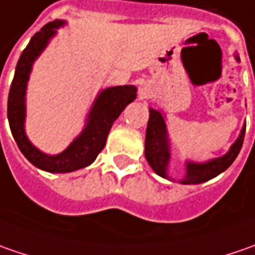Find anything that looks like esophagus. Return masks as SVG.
<instances>
[{"mask_svg": "<svg viewBox=\"0 0 255 255\" xmlns=\"http://www.w3.org/2000/svg\"><path fill=\"white\" fill-rule=\"evenodd\" d=\"M139 95H140V96H142V98H146V96H147V91H146V89H140V91H139Z\"/></svg>", "mask_w": 255, "mask_h": 255, "instance_id": "1", "label": "esophagus"}]
</instances>
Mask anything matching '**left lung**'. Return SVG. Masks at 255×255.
Segmentation results:
<instances>
[{
    "label": "left lung",
    "mask_w": 255,
    "mask_h": 255,
    "mask_svg": "<svg viewBox=\"0 0 255 255\" xmlns=\"http://www.w3.org/2000/svg\"><path fill=\"white\" fill-rule=\"evenodd\" d=\"M236 59L240 61L239 56H236ZM149 111H150V115H149L147 129H146V139H144V156L149 164L152 166L153 170L159 176L167 179L169 177L167 166L170 160V144H169V137H167V130H166V122L159 111L156 109H149ZM244 134H246V125L243 126L239 139L233 143L230 150L221 157L204 163L186 162V174L180 183L199 184V183L210 180L224 170H227L240 153L241 146L244 142Z\"/></svg>",
    "instance_id": "8db88e82"
}]
</instances>
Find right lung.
<instances>
[{
  "mask_svg": "<svg viewBox=\"0 0 255 255\" xmlns=\"http://www.w3.org/2000/svg\"><path fill=\"white\" fill-rule=\"evenodd\" d=\"M65 21L55 19L48 22L31 38L18 59L15 75L8 95V122L15 142L25 157L38 169L49 173H69L82 169L95 162L102 152L113 122L123 109L136 99L137 88L133 85L106 88L98 95L88 115L86 126L82 133L59 154H46L38 150L25 134V91L34 61L56 34V28Z\"/></svg>",
  "mask_w": 255,
  "mask_h": 255,
  "instance_id": "right-lung-1",
  "label": "right lung"
}]
</instances>
